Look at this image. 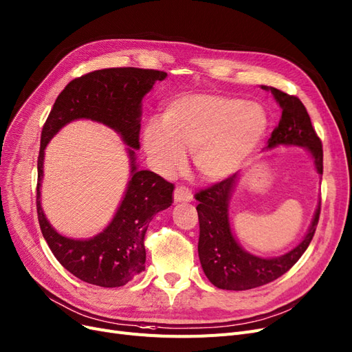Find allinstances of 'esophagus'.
<instances>
[{
  "instance_id": "esophagus-1",
  "label": "esophagus",
  "mask_w": 352,
  "mask_h": 352,
  "mask_svg": "<svg viewBox=\"0 0 352 352\" xmlns=\"http://www.w3.org/2000/svg\"><path fill=\"white\" fill-rule=\"evenodd\" d=\"M174 200L177 203H179V201H192V194L188 188H186L183 186H178L174 190Z\"/></svg>"
}]
</instances>
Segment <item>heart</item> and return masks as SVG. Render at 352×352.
<instances>
[{
	"label": "heart",
	"mask_w": 352,
	"mask_h": 352,
	"mask_svg": "<svg viewBox=\"0 0 352 352\" xmlns=\"http://www.w3.org/2000/svg\"><path fill=\"white\" fill-rule=\"evenodd\" d=\"M268 116L261 104L238 97L192 93L169 100L162 120L151 119L143 146L153 166L169 173L192 151L197 173L209 181L229 177L261 143Z\"/></svg>",
	"instance_id": "b5f03b06"
}]
</instances>
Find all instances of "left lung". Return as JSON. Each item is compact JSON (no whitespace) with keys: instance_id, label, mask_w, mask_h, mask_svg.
<instances>
[{"instance_id":"left-lung-1","label":"left lung","mask_w":352,"mask_h":352,"mask_svg":"<svg viewBox=\"0 0 352 352\" xmlns=\"http://www.w3.org/2000/svg\"><path fill=\"white\" fill-rule=\"evenodd\" d=\"M270 89L281 107V119L272 130L267 148L278 145L305 146L314 156L318 173L323 174L322 142L311 126L303 102L296 96L285 94L274 87ZM238 181L233 174L219 183L199 191L197 213L200 222L199 256L209 281L223 290H250L268 284L287 272L307 250L314 239L320 214V201L305 239L294 250L276 258H259L243 251L230 230L228 204Z\"/></svg>"}]
</instances>
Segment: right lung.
<instances>
[{"label": "right lung", "instance_id": "right-lung-1", "mask_svg": "<svg viewBox=\"0 0 352 352\" xmlns=\"http://www.w3.org/2000/svg\"><path fill=\"white\" fill-rule=\"evenodd\" d=\"M166 72L140 68H107L72 80L58 96L42 129L37 158L36 209L42 235L55 258L71 274L100 287H120L145 270L143 241L151 220L173 204L174 184L152 171H139L142 98ZM89 118L114 128L129 146L131 173L125 197L111 225L91 240L65 239L50 226L41 210L40 184L44 148L65 124Z\"/></svg>", "mask_w": 352, "mask_h": 352}]
</instances>
